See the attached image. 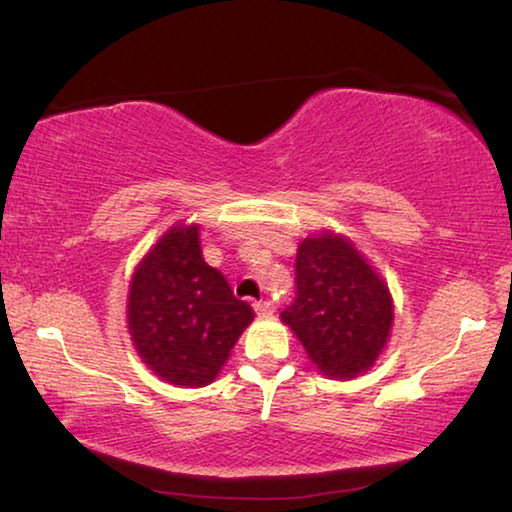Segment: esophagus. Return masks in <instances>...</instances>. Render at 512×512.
<instances>
[{"label":"esophagus","mask_w":512,"mask_h":512,"mask_svg":"<svg viewBox=\"0 0 512 512\" xmlns=\"http://www.w3.org/2000/svg\"><path fill=\"white\" fill-rule=\"evenodd\" d=\"M254 311L256 315H272V304L270 301H254Z\"/></svg>","instance_id":"esophagus-1"}]
</instances>
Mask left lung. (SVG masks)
I'll use <instances>...</instances> for the list:
<instances>
[{
	"instance_id": "8db88e82",
	"label": "left lung",
	"mask_w": 512,
	"mask_h": 512,
	"mask_svg": "<svg viewBox=\"0 0 512 512\" xmlns=\"http://www.w3.org/2000/svg\"><path fill=\"white\" fill-rule=\"evenodd\" d=\"M297 297L281 313L317 370L354 379L374 365L388 342L390 290L347 238L324 231L297 251Z\"/></svg>"
}]
</instances>
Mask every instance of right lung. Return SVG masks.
Here are the masks:
<instances>
[{
    "label": "right lung",
    "instance_id": "right-lung-1",
    "mask_svg": "<svg viewBox=\"0 0 512 512\" xmlns=\"http://www.w3.org/2000/svg\"><path fill=\"white\" fill-rule=\"evenodd\" d=\"M129 333L142 363L174 385L213 383L254 320L247 301L206 265L199 226H172L142 258L129 288Z\"/></svg>",
    "mask_w": 512,
    "mask_h": 512
}]
</instances>
